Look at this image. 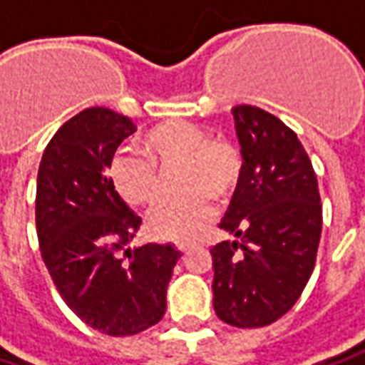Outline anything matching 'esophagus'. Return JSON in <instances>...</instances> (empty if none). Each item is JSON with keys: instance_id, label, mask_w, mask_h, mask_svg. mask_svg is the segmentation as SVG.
I'll return each instance as SVG.
<instances>
[{"instance_id": "obj_1", "label": "esophagus", "mask_w": 365, "mask_h": 365, "mask_svg": "<svg viewBox=\"0 0 365 365\" xmlns=\"http://www.w3.org/2000/svg\"><path fill=\"white\" fill-rule=\"evenodd\" d=\"M175 247H178V249H180V251H182V253H187V251H190V243H185V241H180V243H175Z\"/></svg>"}]
</instances>
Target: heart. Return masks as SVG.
I'll use <instances>...</instances> for the list:
<instances>
[{"mask_svg":"<svg viewBox=\"0 0 365 365\" xmlns=\"http://www.w3.org/2000/svg\"><path fill=\"white\" fill-rule=\"evenodd\" d=\"M180 167L175 183L183 194L163 202L151 230L163 239H194L208 227L214 202L229 198L243 178V155L225 136H210L187 120H169L140 136V151L120 149L110 161V180L120 198L151 208L163 196V172Z\"/></svg>","mask_w":365,"mask_h":365,"instance_id":"heart-1","label":"heart"}]
</instances>
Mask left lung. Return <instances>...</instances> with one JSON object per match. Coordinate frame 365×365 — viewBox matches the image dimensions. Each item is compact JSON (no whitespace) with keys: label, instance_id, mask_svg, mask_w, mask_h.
Returning a JSON list of instances; mask_svg holds the SVG:
<instances>
[{"label":"left lung","instance_id":"obj_1","mask_svg":"<svg viewBox=\"0 0 365 365\" xmlns=\"http://www.w3.org/2000/svg\"><path fill=\"white\" fill-rule=\"evenodd\" d=\"M243 178L210 249L214 310L241 329L276 323L296 304L314 269L323 229L317 173L290 126L257 106L232 108Z\"/></svg>","mask_w":365,"mask_h":365}]
</instances>
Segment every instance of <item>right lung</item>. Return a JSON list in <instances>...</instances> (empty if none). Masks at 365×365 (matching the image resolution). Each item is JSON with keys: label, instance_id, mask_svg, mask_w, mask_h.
I'll return each mask as SVG.
<instances>
[{"label": "right lung", "instance_id": "add662e5", "mask_svg": "<svg viewBox=\"0 0 365 365\" xmlns=\"http://www.w3.org/2000/svg\"><path fill=\"white\" fill-rule=\"evenodd\" d=\"M135 122L110 108H88L48 140L36 180L42 262L65 304L91 329L126 337L157 325L182 257L175 247L124 245L140 229L106 173Z\"/></svg>", "mask_w": 365, "mask_h": 365}]
</instances>
